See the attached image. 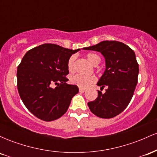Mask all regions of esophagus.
<instances>
[{
  "label": "esophagus",
  "instance_id": "obj_1",
  "mask_svg": "<svg viewBox=\"0 0 157 157\" xmlns=\"http://www.w3.org/2000/svg\"><path fill=\"white\" fill-rule=\"evenodd\" d=\"M79 91H80V93H84L85 91H86V90L82 89H80H80H79Z\"/></svg>",
  "mask_w": 157,
  "mask_h": 157
}]
</instances>
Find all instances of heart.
I'll use <instances>...</instances> for the list:
<instances>
[{
    "label": "heart",
    "instance_id": "heart-1",
    "mask_svg": "<svg viewBox=\"0 0 157 157\" xmlns=\"http://www.w3.org/2000/svg\"><path fill=\"white\" fill-rule=\"evenodd\" d=\"M86 57H87V60H89L90 63L92 64L93 66H97L100 61V57L96 54L89 53L88 54ZM75 57L74 56H71L68 60V69L71 72L75 69ZM70 81H71V83L76 85L80 89H86L96 82V77L94 76H91V75H82L77 74V75H73L70 79Z\"/></svg>",
    "mask_w": 157,
    "mask_h": 157
}]
</instances>
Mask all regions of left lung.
I'll return each mask as SVG.
<instances>
[{
  "label": "left lung",
  "instance_id": "1",
  "mask_svg": "<svg viewBox=\"0 0 157 157\" xmlns=\"http://www.w3.org/2000/svg\"><path fill=\"white\" fill-rule=\"evenodd\" d=\"M84 50L99 52L105 58V69L97 85L105 92L98 91V97L88 102L94 114L109 119L120 114L132 98L137 84L139 65L134 52L118 41L105 40Z\"/></svg>",
  "mask_w": 157,
  "mask_h": 157
}]
</instances>
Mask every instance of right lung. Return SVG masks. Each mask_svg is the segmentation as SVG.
Listing matches in <instances>:
<instances>
[{"instance_id": "obj_1", "label": "right lung", "mask_w": 157, "mask_h": 157, "mask_svg": "<svg viewBox=\"0 0 157 157\" xmlns=\"http://www.w3.org/2000/svg\"><path fill=\"white\" fill-rule=\"evenodd\" d=\"M80 50L46 44L32 48L23 57L17 67V89L23 104L37 118L53 121L67 111L79 92L76 85L66 83L68 60Z\"/></svg>"}]
</instances>
